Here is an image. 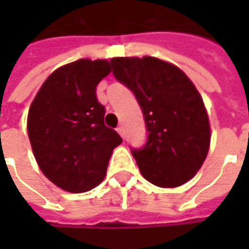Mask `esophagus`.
<instances>
[{"instance_id": "esophagus-1", "label": "esophagus", "mask_w": 249, "mask_h": 249, "mask_svg": "<svg viewBox=\"0 0 249 249\" xmlns=\"http://www.w3.org/2000/svg\"><path fill=\"white\" fill-rule=\"evenodd\" d=\"M116 130H118V133H119L122 137H124V127L123 126H119Z\"/></svg>"}]
</instances>
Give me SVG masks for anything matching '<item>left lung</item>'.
<instances>
[{
    "label": "left lung",
    "mask_w": 249,
    "mask_h": 249,
    "mask_svg": "<svg viewBox=\"0 0 249 249\" xmlns=\"http://www.w3.org/2000/svg\"><path fill=\"white\" fill-rule=\"evenodd\" d=\"M113 76L133 91L148 131L142 148L131 149L145 180L178 187L202 166L211 142L202 97L177 66L154 56L112 58Z\"/></svg>",
    "instance_id": "1"
}]
</instances>
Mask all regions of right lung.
Returning <instances> with one entry per match:
<instances>
[{"mask_svg":"<svg viewBox=\"0 0 249 249\" xmlns=\"http://www.w3.org/2000/svg\"><path fill=\"white\" fill-rule=\"evenodd\" d=\"M110 72L105 59H79L58 68L30 105L27 133L45 177L69 193H86L104 180L120 136L104 123L97 86Z\"/></svg>","mask_w":249,"mask_h":249,"instance_id":"add662e5","label":"right lung"}]
</instances>
